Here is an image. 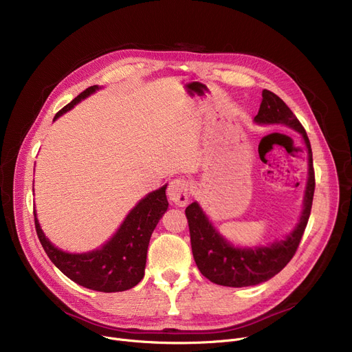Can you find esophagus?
<instances>
[{
  "instance_id": "34e87169",
  "label": "esophagus",
  "mask_w": 352,
  "mask_h": 352,
  "mask_svg": "<svg viewBox=\"0 0 352 352\" xmlns=\"http://www.w3.org/2000/svg\"><path fill=\"white\" fill-rule=\"evenodd\" d=\"M188 194H190L188 182L186 179H181V178L173 179L170 182L168 192H166V195H168V198H170L173 204H175L178 207H186L187 206L188 197H190Z\"/></svg>"
}]
</instances>
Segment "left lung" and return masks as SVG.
<instances>
[{"mask_svg": "<svg viewBox=\"0 0 352 352\" xmlns=\"http://www.w3.org/2000/svg\"><path fill=\"white\" fill-rule=\"evenodd\" d=\"M254 121L260 124H285L302 135L309 165L304 211L300 224L284 241L274 243L270 247L234 248L215 231L197 202L190 204L186 208V215L188 219L195 264L206 278L224 287H250L264 283L278 274L291 261V258L297 252L308 224L314 190H316L311 144L304 126L288 105L274 92L264 89L263 101Z\"/></svg>", "mask_w": 352, "mask_h": 352, "instance_id": "8db88e82", "label": "left lung"}]
</instances>
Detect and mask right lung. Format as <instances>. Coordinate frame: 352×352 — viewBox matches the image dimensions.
<instances>
[{"label":"right lung","mask_w":352,"mask_h":352,"mask_svg":"<svg viewBox=\"0 0 352 352\" xmlns=\"http://www.w3.org/2000/svg\"><path fill=\"white\" fill-rule=\"evenodd\" d=\"M96 89H98L97 85L88 87L78 97L60 109L54 120H57ZM165 188L166 186L141 199L126 215L117 234L101 250L87 254H68L55 248L41 231L34 212L36 235L54 265L74 283L101 292L129 289L142 280L151 234L162 214L168 208Z\"/></svg>","instance_id":"1"}]
</instances>
